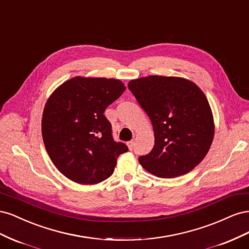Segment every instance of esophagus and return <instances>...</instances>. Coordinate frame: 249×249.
<instances>
[{
    "label": "esophagus",
    "mask_w": 249,
    "mask_h": 249,
    "mask_svg": "<svg viewBox=\"0 0 249 249\" xmlns=\"http://www.w3.org/2000/svg\"><path fill=\"white\" fill-rule=\"evenodd\" d=\"M126 145H127V147H129L130 150H132V149H133V146H134V141L126 142Z\"/></svg>",
    "instance_id": "obj_1"
}]
</instances>
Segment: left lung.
Returning a JSON list of instances; mask_svg holds the SVG:
<instances>
[{
  "label": "left lung",
  "mask_w": 249,
  "mask_h": 249,
  "mask_svg": "<svg viewBox=\"0 0 249 249\" xmlns=\"http://www.w3.org/2000/svg\"><path fill=\"white\" fill-rule=\"evenodd\" d=\"M150 118L155 145L139 157L141 166L159 178L186 175L202 161L214 137V119L207 97L193 82L149 76L127 84Z\"/></svg>",
  "instance_id": "8db88e82"
}]
</instances>
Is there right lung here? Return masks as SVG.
<instances>
[{
  "label": "right lung",
  "instance_id": "add662e5",
  "mask_svg": "<svg viewBox=\"0 0 249 249\" xmlns=\"http://www.w3.org/2000/svg\"><path fill=\"white\" fill-rule=\"evenodd\" d=\"M116 79L74 77L51 94L41 120L42 138L57 169L82 185L101 183L112 176L123 142L112 137L106 108L124 93Z\"/></svg>",
  "mask_w": 249,
  "mask_h": 249
}]
</instances>
